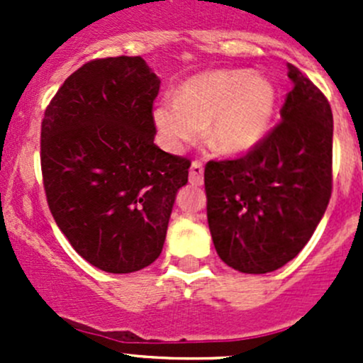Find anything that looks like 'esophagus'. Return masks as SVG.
<instances>
[{"instance_id":"1","label":"esophagus","mask_w":363,"mask_h":363,"mask_svg":"<svg viewBox=\"0 0 363 363\" xmlns=\"http://www.w3.org/2000/svg\"><path fill=\"white\" fill-rule=\"evenodd\" d=\"M189 182L195 186H202L203 182V164L200 161H193L189 168Z\"/></svg>"}]
</instances>
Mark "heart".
<instances>
[{
  "instance_id": "b5f03b06",
  "label": "heart",
  "mask_w": 363,
  "mask_h": 363,
  "mask_svg": "<svg viewBox=\"0 0 363 363\" xmlns=\"http://www.w3.org/2000/svg\"><path fill=\"white\" fill-rule=\"evenodd\" d=\"M277 91L272 80L247 69H212L189 77L152 108V123L161 145L182 152L202 138L221 152L251 151L265 138Z\"/></svg>"
}]
</instances>
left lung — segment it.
Returning a JSON list of instances; mask_svg holds the SVG:
<instances>
[{"instance_id":"obj_1","label":"left lung","mask_w":363,"mask_h":363,"mask_svg":"<svg viewBox=\"0 0 363 363\" xmlns=\"http://www.w3.org/2000/svg\"><path fill=\"white\" fill-rule=\"evenodd\" d=\"M281 123L244 158L205 164L207 219L219 258L244 274L281 269L303 250L332 195L334 117L294 65Z\"/></svg>"}]
</instances>
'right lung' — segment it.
I'll return each mask as SVG.
<instances>
[{"label": "right lung", "instance_id": "right-lung-1", "mask_svg": "<svg viewBox=\"0 0 363 363\" xmlns=\"http://www.w3.org/2000/svg\"><path fill=\"white\" fill-rule=\"evenodd\" d=\"M161 80L140 56L105 57L65 80L42 121V175L56 225L111 274L151 265L191 161L155 144Z\"/></svg>", "mask_w": 363, "mask_h": 363}]
</instances>
